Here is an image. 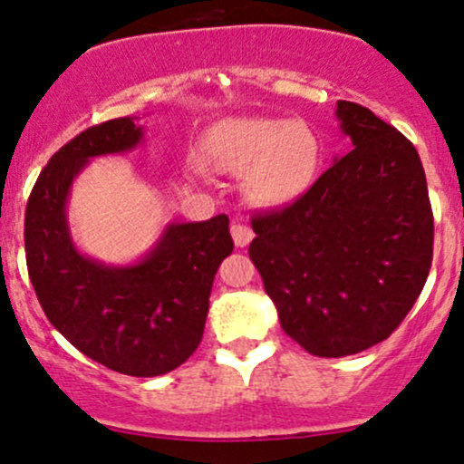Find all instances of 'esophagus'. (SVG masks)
<instances>
[{
  "instance_id": "34e87169",
  "label": "esophagus",
  "mask_w": 464,
  "mask_h": 464,
  "mask_svg": "<svg viewBox=\"0 0 464 464\" xmlns=\"http://www.w3.org/2000/svg\"><path fill=\"white\" fill-rule=\"evenodd\" d=\"M231 236H233V242H236V246L244 248V246H248V242L253 239V228L242 225V222H233Z\"/></svg>"
}]
</instances>
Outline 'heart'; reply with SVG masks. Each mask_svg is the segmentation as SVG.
<instances>
[{
  "label": "heart",
  "instance_id": "1",
  "mask_svg": "<svg viewBox=\"0 0 464 464\" xmlns=\"http://www.w3.org/2000/svg\"><path fill=\"white\" fill-rule=\"evenodd\" d=\"M202 157L216 169L242 174L250 194L266 205L296 200L312 185L321 148L307 124L268 117L220 121L202 141Z\"/></svg>",
  "mask_w": 464,
  "mask_h": 464
}]
</instances>
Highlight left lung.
I'll use <instances>...</instances> for the list:
<instances>
[{
    "mask_svg": "<svg viewBox=\"0 0 464 464\" xmlns=\"http://www.w3.org/2000/svg\"><path fill=\"white\" fill-rule=\"evenodd\" d=\"M353 150L285 209L253 218L248 255L284 332L318 358L382 343L419 299L434 218L417 148L364 106L338 100Z\"/></svg>",
    "mask_w": 464,
    "mask_h": 464,
    "instance_id": "left-lung-1",
    "label": "left lung"
}]
</instances>
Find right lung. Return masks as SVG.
Segmentation results:
<instances>
[{
  "mask_svg": "<svg viewBox=\"0 0 464 464\" xmlns=\"http://www.w3.org/2000/svg\"><path fill=\"white\" fill-rule=\"evenodd\" d=\"M137 117L92 126L47 161L25 207V262L50 323L78 351L132 377L165 375L200 344L218 266L231 255L225 214L169 222L140 262L109 266L76 248L67 222L73 179L93 157L143 141Z\"/></svg>",
  "mask_w": 464,
  "mask_h": 464,
  "instance_id": "add662e5",
  "label": "right lung"
}]
</instances>
